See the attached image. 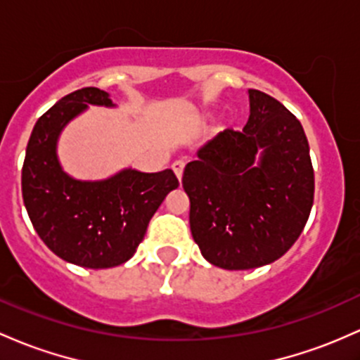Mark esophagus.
<instances>
[{
    "label": "esophagus",
    "instance_id": "1",
    "mask_svg": "<svg viewBox=\"0 0 360 360\" xmlns=\"http://www.w3.org/2000/svg\"><path fill=\"white\" fill-rule=\"evenodd\" d=\"M184 165H186V162H184V160H176L172 164V171H174V174H176L177 179H179V181H181V177H183Z\"/></svg>",
    "mask_w": 360,
    "mask_h": 360
}]
</instances>
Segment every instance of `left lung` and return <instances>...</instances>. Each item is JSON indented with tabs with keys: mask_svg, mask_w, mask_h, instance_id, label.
<instances>
[{
	"mask_svg": "<svg viewBox=\"0 0 360 360\" xmlns=\"http://www.w3.org/2000/svg\"><path fill=\"white\" fill-rule=\"evenodd\" d=\"M248 94L251 114L243 131L219 133L183 174L193 239L207 262L225 270H251L285 255L314 200L301 122L268 94Z\"/></svg>",
	"mask_w": 360,
	"mask_h": 360,
	"instance_id": "left-lung-1",
	"label": "left lung"
}]
</instances>
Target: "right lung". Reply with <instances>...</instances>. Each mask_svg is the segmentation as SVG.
<instances>
[{"instance_id": "right-lung-1", "label": "right lung", "mask_w": 360, "mask_h": 360, "mask_svg": "<svg viewBox=\"0 0 360 360\" xmlns=\"http://www.w3.org/2000/svg\"><path fill=\"white\" fill-rule=\"evenodd\" d=\"M92 105L112 108L96 86L75 90L35 122L22 167V195L35 232L54 255L84 268L128 262L165 196L179 186L171 169H124L104 181H78L61 169L59 133Z\"/></svg>"}]
</instances>
